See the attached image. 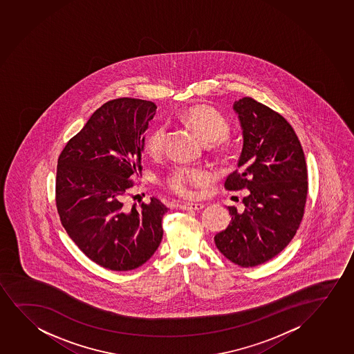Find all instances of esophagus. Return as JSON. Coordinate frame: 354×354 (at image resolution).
Wrapping results in <instances>:
<instances>
[{"label":"esophagus","mask_w":354,"mask_h":354,"mask_svg":"<svg viewBox=\"0 0 354 354\" xmlns=\"http://www.w3.org/2000/svg\"><path fill=\"white\" fill-rule=\"evenodd\" d=\"M204 204L202 203H184L180 205V209L187 210V212H193V210H202Z\"/></svg>","instance_id":"obj_1"}]
</instances>
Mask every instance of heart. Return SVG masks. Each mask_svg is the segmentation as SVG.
<instances>
[{"label":"heart","mask_w":354,"mask_h":354,"mask_svg":"<svg viewBox=\"0 0 354 354\" xmlns=\"http://www.w3.org/2000/svg\"><path fill=\"white\" fill-rule=\"evenodd\" d=\"M181 120L197 132L203 140L210 144L216 153L225 155L230 145L227 137L230 133V124L220 111L207 104H197L187 108L181 114ZM167 142V126L156 124L150 129L145 139V147L152 156L161 155ZM209 181L207 170L178 165L161 178V184L170 193L179 197H189L193 185H205Z\"/></svg>","instance_id":"heart-1"}]
</instances>
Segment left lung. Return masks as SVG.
Returning <instances> with one entry per match:
<instances>
[{"label": "left lung", "mask_w": 354, "mask_h": 354, "mask_svg": "<svg viewBox=\"0 0 354 354\" xmlns=\"http://www.w3.org/2000/svg\"><path fill=\"white\" fill-rule=\"evenodd\" d=\"M234 111L243 147L225 189L248 192L243 212L228 207L230 225L214 240L230 262L250 268L270 261L293 239L308 198V169L301 144L282 115L251 97L235 102Z\"/></svg>", "instance_id": "obj_1"}]
</instances>
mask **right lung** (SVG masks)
<instances>
[{"instance_id":"1","label":"right lung","mask_w":354,"mask_h":354,"mask_svg":"<svg viewBox=\"0 0 354 354\" xmlns=\"http://www.w3.org/2000/svg\"><path fill=\"white\" fill-rule=\"evenodd\" d=\"M153 102L116 98L100 106L69 139L56 168L55 202L61 223L80 251L106 269H137L160 246L157 199L129 207L124 197L142 169L144 132L156 113Z\"/></svg>"}]
</instances>
